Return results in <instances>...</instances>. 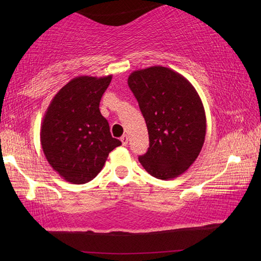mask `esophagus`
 Returning a JSON list of instances; mask_svg holds the SVG:
<instances>
[{
	"mask_svg": "<svg viewBox=\"0 0 261 261\" xmlns=\"http://www.w3.org/2000/svg\"><path fill=\"white\" fill-rule=\"evenodd\" d=\"M121 141H122V145H123V146H126V145H127V141H129V137H127L126 135L122 136Z\"/></svg>",
	"mask_w": 261,
	"mask_h": 261,
	"instance_id": "34e87169",
	"label": "esophagus"
}]
</instances>
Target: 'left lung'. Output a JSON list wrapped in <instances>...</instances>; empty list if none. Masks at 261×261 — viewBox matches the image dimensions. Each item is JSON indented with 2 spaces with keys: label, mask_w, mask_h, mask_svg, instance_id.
<instances>
[{
  "label": "left lung",
  "mask_w": 261,
  "mask_h": 261,
  "mask_svg": "<svg viewBox=\"0 0 261 261\" xmlns=\"http://www.w3.org/2000/svg\"><path fill=\"white\" fill-rule=\"evenodd\" d=\"M127 84L148 130L149 147L139 162L155 178L178 177L196 161L205 141L199 94L182 74L160 65L136 70Z\"/></svg>",
  "instance_id": "obj_1"
}]
</instances>
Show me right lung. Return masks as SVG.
<instances>
[{
	"mask_svg": "<svg viewBox=\"0 0 261 261\" xmlns=\"http://www.w3.org/2000/svg\"><path fill=\"white\" fill-rule=\"evenodd\" d=\"M112 74L79 76L53 98L43 116L40 141L47 161L61 177L73 184L90 182L108 154L122 143L110 135L99 105Z\"/></svg>",
	"mask_w": 261,
	"mask_h": 261,
	"instance_id": "add662e5",
	"label": "right lung"
}]
</instances>
